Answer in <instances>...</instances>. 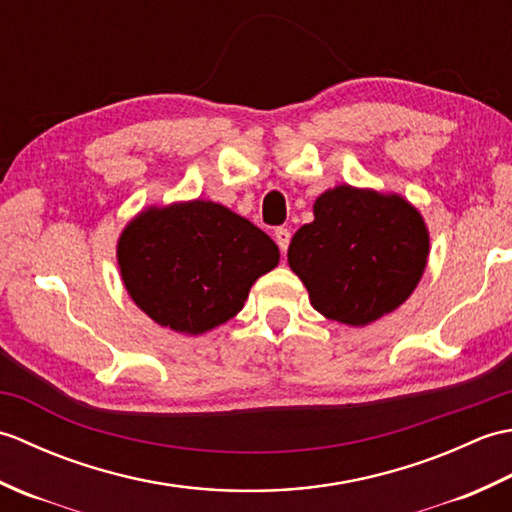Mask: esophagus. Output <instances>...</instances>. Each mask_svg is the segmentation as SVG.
<instances>
[{"mask_svg": "<svg viewBox=\"0 0 512 512\" xmlns=\"http://www.w3.org/2000/svg\"><path fill=\"white\" fill-rule=\"evenodd\" d=\"M275 242L281 248V253H286L288 244H290V231H288V228H284V226L275 228Z\"/></svg>", "mask_w": 512, "mask_h": 512, "instance_id": "obj_1", "label": "esophagus"}]
</instances>
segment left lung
Wrapping results in <instances>:
<instances>
[{
    "mask_svg": "<svg viewBox=\"0 0 512 512\" xmlns=\"http://www.w3.org/2000/svg\"><path fill=\"white\" fill-rule=\"evenodd\" d=\"M429 233L400 195L341 184L314 202L288 248L310 303L332 321L367 325L396 310L427 266Z\"/></svg>",
    "mask_w": 512,
    "mask_h": 512,
    "instance_id": "obj_1",
    "label": "left lung"
}]
</instances>
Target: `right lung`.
I'll return each instance as SVG.
<instances>
[{
	"mask_svg": "<svg viewBox=\"0 0 512 512\" xmlns=\"http://www.w3.org/2000/svg\"><path fill=\"white\" fill-rule=\"evenodd\" d=\"M279 248L222 204L193 200L140 213L118 239V264L136 306L156 323L202 334L244 308Z\"/></svg>",
	"mask_w": 512,
	"mask_h": 512,
	"instance_id": "add662e5",
	"label": "right lung"
}]
</instances>
